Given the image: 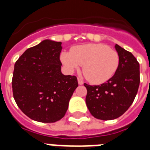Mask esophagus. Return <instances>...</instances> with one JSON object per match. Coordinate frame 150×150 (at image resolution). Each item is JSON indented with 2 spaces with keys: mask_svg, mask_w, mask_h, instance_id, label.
<instances>
[{
  "mask_svg": "<svg viewBox=\"0 0 150 150\" xmlns=\"http://www.w3.org/2000/svg\"><path fill=\"white\" fill-rule=\"evenodd\" d=\"M78 83H79V85H82L83 83H84V82H83V81H82L81 79H79H79H78Z\"/></svg>",
  "mask_w": 150,
  "mask_h": 150,
  "instance_id": "esophagus-1",
  "label": "esophagus"
}]
</instances>
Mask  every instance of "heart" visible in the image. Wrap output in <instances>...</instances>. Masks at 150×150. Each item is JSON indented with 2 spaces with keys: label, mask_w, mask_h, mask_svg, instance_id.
<instances>
[{
  "label": "heart",
  "mask_w": 150,
  "mask_h": 150,
  "mask_svg": "<svg viewBox=\"0 0 150 150\" xmlns=\"http://www.w3.org/2000/svg\"><path fill=\"white\" fill-rule=\"evenodd\" d=\"M61 61L70 73L82 65L86 79L93 84H101L116 73L120 57L116 50L105 44L88 43L73 47L71 52H62Z\"/></svg>",
  "instance_id": "b5f03b06"
}]
</instances>
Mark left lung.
Instances as JSON below:
<instances>
[{"label": "left lung", "instance_id": "1", "mask_svg": "<svg viewBox=\"0 0 150 150\" xmlns=\"http://www.w3.org/2000/svg\"><path fill=\"white\" fill-rule=\"evenodd\" d=\"M120 64L113 77L99 86L85 83L86 106L94 117L103 121L121 116L129 108L140 83L139 64L130 52L116 44Z\"/></svg>", "mask_w": 150, "mask_h": 150}]
</instances>
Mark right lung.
<instances>
[{
  "mask_svg": "<svg viewBox=\"0 0 150 150\" xmlns=\"http://www.w3.org/2000/svg\"><path fill=\"white\" fill-rule=\"evenodd\" d=\"M61 42L45 40L27 49L15 64L13 96L29 118L43 123L61 120L77 88L75 75L61 73Z\"/></svg>",
  "mask_w": 150,
  "mask_h": 150,
  "instance_id": "right-lung-1",
  "label": "right lung"
}]
</instances>
